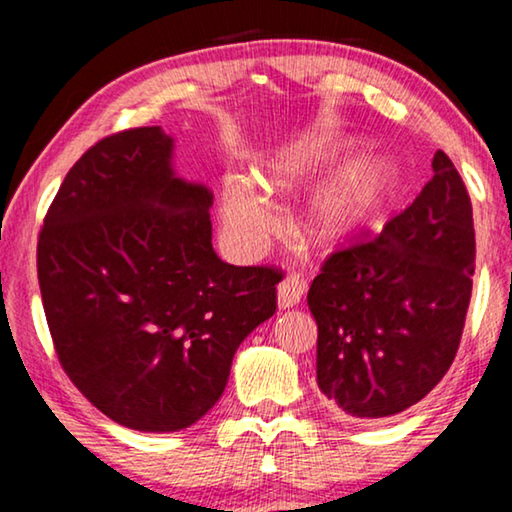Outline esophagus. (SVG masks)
Returning a JSON list of instances; mask_svg holds the SVG:
<instances>
[{"instance_id": "esophagus-1", "label": "esophagus", "mask_w": 512, "mask_h": 512, "mask_svg": "<svg viewBox=\"0 0 512 512\" xmlns=\"http://www.w3.org/2000/svg\"><path fill=\"white\" fill-rule=\"evenodd\" d=\"M307 289L305 279L298 277V275H289L284 277L282 282L277 286V305L279 310H289V307L298 305L300 298H303V293Z\"/></svg>"}]
</instances>
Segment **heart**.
Returning a JSON list of instances; mask_svg holds the SVG:
<instances>
[{
    "label": "heart",
    "instance_id": "b5f03b06",
    "mask_svg": "<svg viewBox=\"0 0 512 512\" xmlns=\"http://www.w3.org/2000/svg\"><path fill=\"white\" fill-rule=\"evenodd\" d=\"M352 146V139L340 137L300 139L272 153L254 172L256 181L268 193H293L321 177ZM396 186V170L387 158L373 153L356 158L305 207L298 223L300 233L321 249L352 242L382 219L394 200ZM219 212L228 235L242 247H256L277 228L275 212L268 202L251 184L235 177L221 184Z\"/></svg>",
    "mask_w": 512,
    "mask_h": 512
}]
</instances>
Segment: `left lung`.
Returning <instances> with one entry per match:
<instances>
[{
    "label": "left lung",
    "mask_w": 512,
    "mask_h": 512,
    "mask_svg": "<svg viewBox=\"0 0 512 512\" xmlns=\"http://www.w3.org/2000/svg\"><path fill=\"white\" fill-rule=\"evenodd\" d=\"M473 268L471 198L436 151L415 202L373 242L335 251L307 293L317 384L333 408L382 419L422 401L459 349Z\"/></svg>",
    "instance_id": "8db88e82"
}]
</instances>
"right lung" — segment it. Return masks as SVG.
Returning <instances> with one entry per match:
<instances>
[{
  "label": "right lung",
  "mask_w": 512,
  "mask_h": 512,
  "mask_svg": "<svg viewBox=\"0 0 512 512\" xmlns=\"http://www.w3.org/2000/svg\"><path fill=\"white\" fill-rule=\"evenodd\" d=\"M163 128L118 132L67 172L39 235L41 300L76 389L121 426L181 431L275 314L282 272L223 263L205 184L174 170Z\"/></svg>",
  "instance_id": "right-lung-1"
}]
</instances>
